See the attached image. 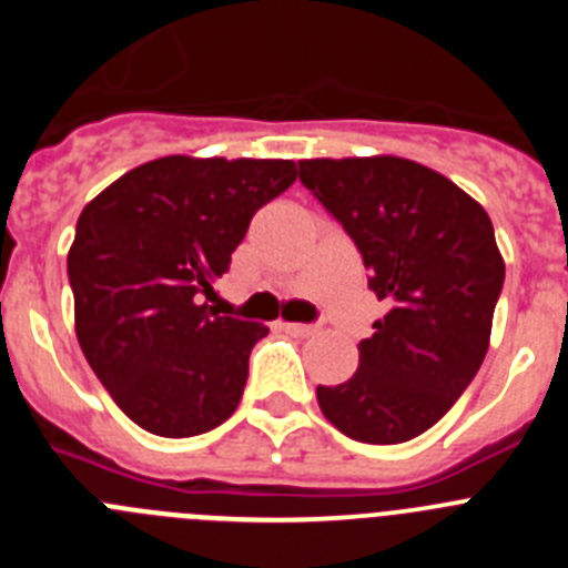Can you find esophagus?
Segmentation results:
<instances>
[{"instance_id": "obj_1", "label": "esophagus", "mask_w": 568, "mask_h": 568, "mask_svg": "<svg viewBox=\"0 0 568 568\" xmlns=\"http://www.w3.org/2000/svg\"><path fill=\"white\" fill-rule=\"evenodd\" d=\"M284 329H287L290 335H295V338H307V335H315V327L313 324H284Z\"/></svg>"}]
</instances>
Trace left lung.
Listing matches in <instances>:
<instances>
[{"instance_id": "1", "label": "left lung", "mask_w": 568, "mask_h": 568, "mask_svg": "<svg viewBox=\"0 0 568 568\" xmlns=\"http://www.w3.org/2000/svg\"><path fill=\"white\" fill-rule=\"evenodd\" d=\"M298 175L353 235L386 307L358 373L315 389L321 413L364 444H404L449 413L489 349L506 273L489 215L400 155L304 159Z\"/></svg>"}]
</instances>
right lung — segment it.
I'll return each mask as SVG.
<instances>
[{
	"label": "right lung",
	"instance_id": "add662e5",
	"mask_svg": "<svg viewBox=\"0 0 568 568\" xmlns=\"http://www.w3.org/2000/svg\"><path fill=\"white\" fill-rule=\"evenodd\" d=\"M295 175L290 159L164 155L84 204L68 253L77 338L148 433L190 438L235 413L250 349L270 329L207 301L255 210Z\"/></svg>",
	"mask_w": 568,
	"mask_h": 568
}]
</instances>
